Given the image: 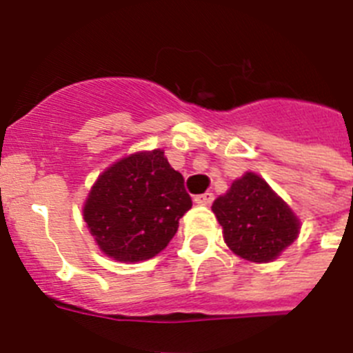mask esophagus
Wrapping results in <instances>:
<instances>
[{"label": "esophagus", "instance_id": "obj_1", "mask_svg": "<svg viewBox=\"0 0 353 353\" xmlns=\"http://www.w3.org/2000/svg\"><path fill=\"white\" fill-rule=\"evenodd\" d=\"M212 201H214V194L212 192H203V194L194 196V203L198 205H212Z\"/></svg>", "mask_w": 353, "mask_h": 353}]
</instances>
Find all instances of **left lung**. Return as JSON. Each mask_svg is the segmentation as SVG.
I'll use <instances>...</instances> for the list:
<instances>
[{
    "label": "left lung",
    "instance_id": "8db88e82",
    "mask_svg": "<svg viewBox=\"0 0 353 353\" xmlns=\"http://www.w3.org/2000/svg\"><path fill=\"white\" fill-rule=\"evenodd\" d=\"M212 210L230 249L249 261H272L299 235L297 217L254 173L235 180L226 194L215 199Z\"/></svg>",
    "mask_w": 353,
    "mask_h": 353
}]
</instances>
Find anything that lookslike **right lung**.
I'll list each match as a JSON object with an SVG mask.
<instances>
[{"label": "right lung", "instance_id": "right-lung-1", "mask_svg": "<svg viewBox=\"0 0 353 353\" xmlns=\"http://www.w3.org/2000/svg\"><path fill=\"white\" fill-rule=\"evenodd\" d=\"M191 207L183 176L170 166L162 150H154L105 170L92 187L83 214L108 256L141 261L170 244Z\"/></svg>", "mask_w": 353, "mask_h": 353}]
</instances>
